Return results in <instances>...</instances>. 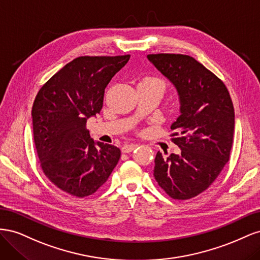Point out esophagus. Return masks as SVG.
<instances>
[{
	"label": "esophagus",
	"mask_w": 260,
	"mask_h": 260,
	"mask_svg": "<svg viewBox=\"0 0 260 260\" xmlns=\"http://www.w3.org/2000/svg\"><path fill=\"white\" fill-rule=\"evenodd\" d=\"M137 146H138L137 144H125L121 147V152L124 154H128V153L132 152L135 148H137Z\"/></svg>",
	"instance_id": "obj_1"
}]
</instances>
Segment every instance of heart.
<instances>
[{
	"label": "heart",
	"mask_w": 260,
	"mask_h": 260,
	"mask_svg": "<svg viewBox=\"0 0 260 260\" xmlns=\"http://www.w3.org/2000/svg\"><path fill=\"white\" fill-rule=\"evenodd\" d=\"M140 84H146L149 86H153V88L160 91L161 93H164L165 90H166V83H165V81L158 77H153V76L145 77L144 79L140 82Z\"/></svg>",
	"instance_id": "b5f03b06"
}]
</instances>
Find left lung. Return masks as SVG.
<instances>
[{"instance_id":"obj_1","label":"left lung","mask_w":260,"mask_h":260,"mask_svg":"<svg viewBox=\"0 0 260 260\" xmlns=\"http://www.w3.org/2000/svg\"><path fill=\"white\" fill-rule=\"evenodd\" d=\"M147 58L175 84L181 103V115L170 127L181 153L157 152L154 177L171 199L190 200L207 190L229 161L232 100L222 80L192 56L159 53Z\"/></svg>"}]
</instances>
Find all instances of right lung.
<instances>
[{"label": "right lung", "mask_w": 260, "mask_h": 260, "mask_svg": "<svg viewBox=\"0 0 260 260\" xmlns=\"http://www.w3.org/2000/svg\"><path fill=\"white\" fill-rule=\"evenodd\" d=\"M130 55L80 56L39 90L32 105L34 140L44 175L59 190L83 199L103 185L120 149L90 138L86 120L100 114L112 78Z\"/></svg>", "instance_id": "right-lung-1"}]
</instances>
